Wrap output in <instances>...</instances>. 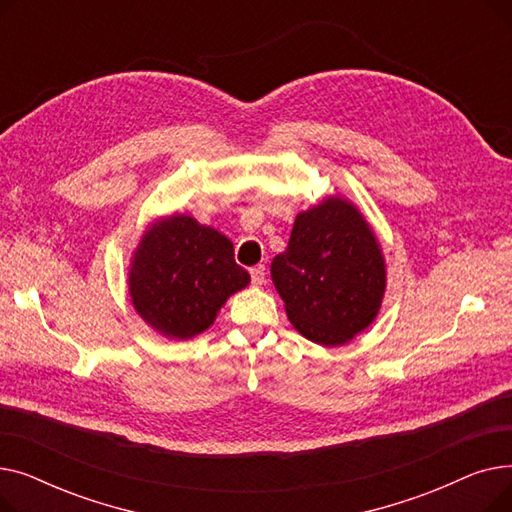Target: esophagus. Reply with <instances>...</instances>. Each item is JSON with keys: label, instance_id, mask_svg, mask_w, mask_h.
Masks as SVG:
<instances>
[{"label": "esophagus", "instance_id": "34e87169", "mask_svg": "<svg viewBox=\"0 0 512 512\" xmlns=\"http://www.w3.org/2000/svg\"><path fill=\"white\" fill-rule=\"evenodd\" d=\"M251 282L255 286H261L265 282V265H255L251 267Z\"/></svg>", "mask_w": 512, "mask_h": 512}]
</instances>
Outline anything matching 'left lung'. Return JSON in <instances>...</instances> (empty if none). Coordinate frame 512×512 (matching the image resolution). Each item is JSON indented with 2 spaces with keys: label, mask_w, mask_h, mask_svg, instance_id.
<instances>
[{
  "label": "left lung",
  "mask_w": 512,
  "mask_h": 512,
  "mask_svg": "<svg viewBox=\"0 0 512 512\" xmlns=\"http://www.w3.org/2000/svg\"><path fill=\"white\" fill-rule=\"evenodd\" d=\"M272 280L288 319L305 338L336 346L365 330L380 311L384 259L361 213L340 197L297 215Z\"/></svg>",
  "instance_id": "8db88e82"
}]
</instances>
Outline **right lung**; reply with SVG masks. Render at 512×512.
<instances>
[{"instance_id":"add662e5","label":"right lung","mask_w":512,"mask_h":512,"mask_svg":"<svg viewBox=\"0 0 512 512\" xmlns=\"http://www.w3.org/2000/svg\"><path fill=\"white\" fill-rule=\"evenodd\" d=\"M134 309L157 332L191 338L207 330L232 292L249 284L232 242L188 215L155 224L130 270Z\"/></svg>"}]
</instances>
